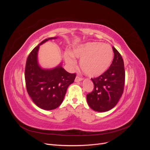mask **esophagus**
<instances>
[{"label":"esophagus","mask_w":150,"mask_h":150,"mask_svg":"<svg viewBox=\"0 0 150 150\" xmlns=\"http://www.w3.org/2000/svg\"><path fill=\"white\" fill-rule=\"evenodd\" d=\"M83 80V78H81V77H79V76H76V78H75V81L76 82H79V81H81Z\"/></svg>","instance_id":"1"}]
</instances>
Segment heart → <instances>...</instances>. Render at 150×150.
<instances>
[{
    "label": "heart",
    "instance_id": "heart-1",
    "mask_svg": "<svg viewBox=\"0 0 150 150\" xmlns=\"http://www.w3.org/2000/svg\"><path fill=\"white\" fill-rule=\"evenodd\" d=\"M71 55L65 54V60L68 65L72 66L75 63L73 57L80 59V66L84 73L89 76L103 74L110 67L113 57L111 47L107 44L93 42H88L72 49Z\"/></svg>",
    "mask_w": 150,
    "mask_h": 150
}]
</instances>
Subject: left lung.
<instances>
[{"label": "left lung", "instance_id": "obj_1", "mask_svg": "<svg viewBox=\"0 0 150 150\" xmlns=\"http://www.w3.org/2000/svg\"><path fill=\"white\" fill-rule=\"evenodd\" d=\"M114 58L110 67L98 78H92L93 91L87 94L88 105L92 110L105 112L114 108L124 91L125 71L123 59L120 52L112 47Z\"/></svg>", "mask_w": 150, "mask_h": 150}]
</instances>
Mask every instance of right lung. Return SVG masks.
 I'll return each instance as SVG.
<instances>
[{
	"mask_svg": "<svg viewBox=\"0 0 150 150\" xmlns=\"http://www.w3.org/2000/svg\"><path fill=\"white\" fill-rule=\"evenodd\" d=\"M44 39L30 52L27 59L25 69L26 89L34 104L44 110H52L63 101L67 89L74 83L76 74H71L62 67V63L50 69H42L38 64L39 46L49 40Z\"/></svg>",
	"mask_w": 150,
	"mask_h": 150,
	"instance_id": "add662e5",
	"label": "right lung"
}]
</instances>
